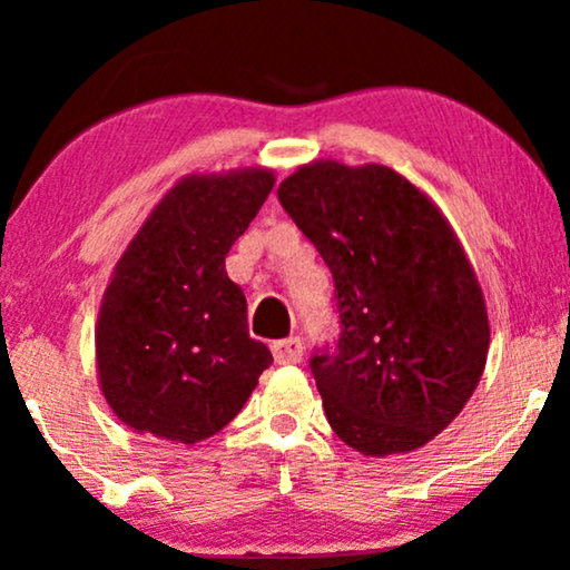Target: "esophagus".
I'll list each match as a JSON object with an SVG mask.
<instances>
[{
    "mask_svg": "<svg viewBox=\"0 0 570 570\" xmlns=\"http://www.w3.org/2000/svg\"><path fill=\"white\" fill-rule=\"evenodd\" d=\"M272 355L279 365H293L303 361V340L301 337H287L272 342Z\"/></svg>",
    "mask_w": 570,
    "mask_h": 570,
    "instance_id": "34e87169",
    "label": "esophagus"
}]
</instances>
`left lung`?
Returning a JSON list of instances; mask_svg holds the SVG:
<instances>
[{
	"label": "left lung",
	"instance_id": "8db88e82",
	"mask_svg": "<svg viewBox=\"0 0 570 570\" xmlns=\"http://www.w3.org/2000/svg\"><path fill=\"white\" fill-rule=\"evenodd\" d=\"M277 199L334 279L340 334L308 368L334 433L368 456L439 435L488 361L485 301L439 207L386 166L318 160Z\"/></svg>",
	"mask_w": 570,
	"mask_h": 570
}]
</instances>
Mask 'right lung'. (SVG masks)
I'll list each match as a JSON object with an SVG mask.
<instances>
[{
    "label": "right lung",
    "instance_id": "add662e5",
    "mask_svg": "<svg viewBox=\"0 0 570 570\" xmlns=\"http://www.w3.org/2000/svg\"><path fill=\"white\" fill-rule=\"evenodd\" d=\"M269 170L191 176L121 256L98 316L100 389L137 433L197 443L223 431L272 365L225 256L269 197Z\"/></svg>",
    "mask_w": 570,
    "mask_h": 570
}]
</instances>
